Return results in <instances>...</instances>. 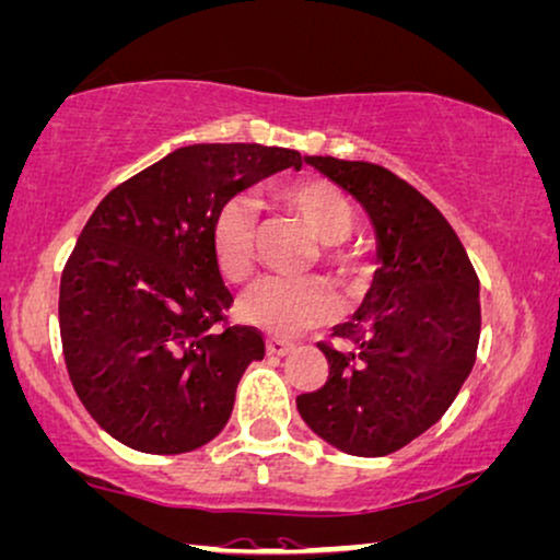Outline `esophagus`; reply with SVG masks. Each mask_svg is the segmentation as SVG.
Instances as JSON below:
<instances>
[{
  "label": "esophagus",
  "instance_id": "1",
  "mask_svg": "<svg viewBox=\"0 0 560 560\" xmlns=\"http://www.w3.org/2000/svg\"><path fill=\"white\" fill-rule=\"evenodd\" d=\"M295 345L291 340H285V337H267V353L272 355H288Z\"/></svg>",
  "mask_w": 560,
  "mask_h": 560
}]
</instances>
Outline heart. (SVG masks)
Listing matches in <instances>:
<instances>
[{"label": "heart", "mask_w": 560, "mask_h": 560, "mask_svg": "<svg viewBox=\"0 0 560 560\" xmlns=\"http://www.w3.org/2000/svg\"><path fill=\"white\" fill-rule=\"evenodd\" d=\"M280 199L306 220L314 236L329 244L327 261L348 269L350 259L335 244L350 238L355 210L340 186L327 178H299L280 189ZM257 205L248 195H231L218 205L210 223L212 257L223 278L244 280L254 267ZM337 295L324 280H293L269 275L248 285L238 301L241 319L269 335H299L337 314Z\"/></svg>", "instance_id": "1"}]
</instances>
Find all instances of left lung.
Listing matches in <instances>:
<instances>
[{
  "label": "left lung",
  "instance_id": "1",
  "mask_svg": "<svg viewBox=\"0 0 560 560\" xmlns=\"http://www.w3.org/2000/svg\"><path fill=\"white\" fill-rule=\"evenodd\" d=\"M306 163L365 207L382 265L353 319L332 332L348 350L316 342L329 376L295 405L332 446L384 457L436 423L470 376L480 282L446 218L405 178L365 161L312 155Z\"/></svg>",
  "mask_w": 560,
  "mask_h": 560
}]
</instances>
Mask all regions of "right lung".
<instances>
[{"label": "right lung", "instance_id": "right-lung-1", "mask_svg": "<svg viewBox=\"0 0 560 560\" xmlns=\"http://www.w3.org/2000/svg\"><path fill=\"white\" fill-rule=\"evenodd\" d=\"M301 165L285 148L186 144L88 218L61 269V353L80 402L116 441L182 454L223 431L265 337L228 322L212 215L225 197Z\"/></svg>", "mask_w": 560, "mask_h": 560}]
</instances>
